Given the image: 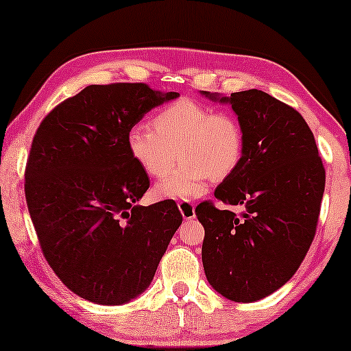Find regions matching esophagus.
<instances>
[{
	"label": "esophagus",
	"instance_id": "34e87169",
	"mask_svg": "<svg viewBox=\"0 0 351 351\" xmlns=\"http://www.w3.org/2000/svg\"><path fill=\"white\" fill-rule=\"evenodd\" d=\"M177 206H179V210H180L182 217H184L185 220L195 219V204L191 203V201H186V199L179 201V203H177Z\"/></svg>",
	"mask_w": 351,
	"mask_h": 351
}]
</instances>
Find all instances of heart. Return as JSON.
<instances>
[{
  "mask_svg": "<svg viewBox=\"0 0 351 351\" xmlns=\"http://www.w3.org/2000/svg\"><path fill=\"white\" fill-rule=\"evenodd\" d=\"M153 131L134 126L126 134L132 161L150 177H162L155 186L160 198L191 199L208 190L213 179H225L238 169L244 155V132L237 117L213 107L180 99L160 110L152 119Z\"/></svg>",
  "mask_w": 351,
  "mask_h": 351,
  "instance_id": "1",
  "label": "heart"
}]
</instances>
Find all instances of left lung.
I'll return each instance as SVG.
<instances>
[{
  "label": "left lung",
  "instance_id": "obj_1",
  "mask_svg": "<svg viewBox=\"0 0 351 351\" xmlns=\"http://www.w3.org/2000/svg\"><path fill=\"white\" fill-rule=\"evenodd\" d=\"M244 132L243 161L214 191L241 217L204 201L195 209L204 227L206 278L233 302H256L294 276L315 238L326 172L313 132L302 114L263 90L222 97Z\"/></svg>",
  "mask_w": 351,
  "mask_h": 351
}]
</instances>
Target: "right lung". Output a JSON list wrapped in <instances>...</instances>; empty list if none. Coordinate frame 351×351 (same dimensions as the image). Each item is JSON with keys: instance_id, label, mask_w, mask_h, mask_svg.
<instances>
[{"instance_id": "add662e5", "label": "right lung", "mask_w": 351, "mask_h": 351, "mask_svg": "<svg viewBox=\"0 0 351 351\" xmlns=\"http://www.w3.org/2000/svg\"><path fill=\"white\" fill-rule=\"evenodd\" d=\"M179 97L143 83L90 84L52 110L33 137L25 198L43 254L76 295L123 305L150 286L182 223L172 199L137 201L150 186L126 134Z\"/></svg>"}]
</instances>
